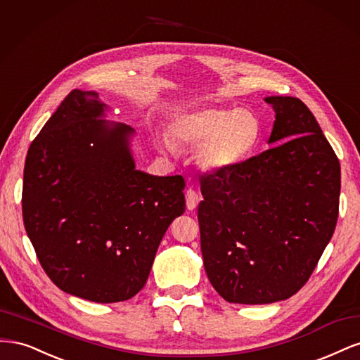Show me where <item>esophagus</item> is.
Segmentation results:
<instances>
[{"label":"esophagus","mask_w":360,"mask_h":360,"mask_svg":"<svg viewBox=\"0 0 360 360\" xmlns=\"http://www.w3.org/2000/svg\"><path fill=\"white\" fill-rule=\"evenodd\" d=\"M200 195L195 192V191H192V189H189V191H186V207H188V210H193V209H197V205H198V202H200Z\"/></svg>","instance_id":"esophagus-1"}]
</instances>
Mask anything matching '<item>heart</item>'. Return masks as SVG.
I'll list each match as a JSON object with an SVG mask.
<instances>
[{
	"instance_id": "obj_1",
	"label": "heart",
	"mask_w": 360,
	"mask_h": 360,
	"mask_svg": "<svg viewBox=\"0 0 360 360\" xmlns=\"http://www.w3.org/2000/svg\"><path fill=\"white\" fill-rule=\"evenodd\" d=\"M172 135L197 150L198 167L207 172H224L240 165L257 148L261 122L255 112L238 108H201L179 115L171 123ZM162 150H176L172 139L162 135Z\"/></svg>"
}]
</instances>
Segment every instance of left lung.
<instances>
[{
  "label": "left lung",
  "mask_w": 360,
  "mask_h": 360,
  "mask_svg": "<svg viewBox=\"0 0 360 360\" xmlns=\"http://www.w3.org/2000/svg\"><path fill=\"white\" fill-rule=\"evenodd\" d=\"M275 111L258 156L201 177V252L213 288L230 303L285 300L309 279L333 236L341 167L297 97L264 99Z\"/></svg>",
  "instance_id": "obj_1"
}]
</instances>
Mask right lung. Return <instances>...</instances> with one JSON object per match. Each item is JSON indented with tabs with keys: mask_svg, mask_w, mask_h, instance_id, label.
Wrapping results in <instances>:
<instances>
[{
	"mask_svg": "<svg viewBox=\"0 0 360 360\" xmlns=\"http://www.w3.org/2000/svg\"><path fill=\"white\" fill-rule=\"evenodd\" d=\"M96 91L73 90L32 141L22 214L51 281L97 303L123 302L146 285L163 234L184 212L181 176L135 167V129L106 122Z\"/></svg>",
	"mask_w": 360,
	"mask_h": 360,
	"instance_id": "obj_1",
	"label": "right lung"
}]
</instances>
